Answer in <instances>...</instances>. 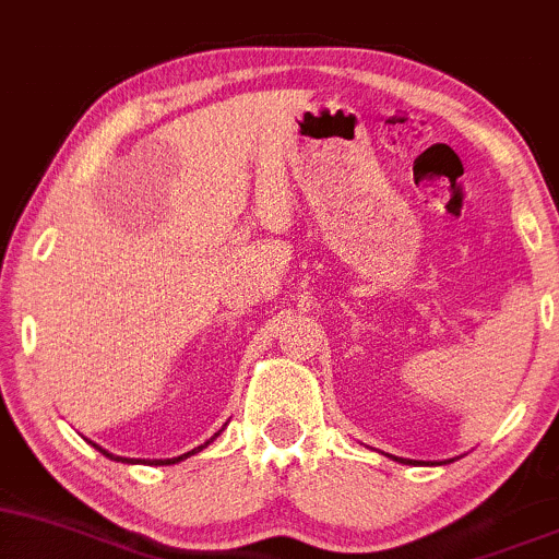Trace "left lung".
<instances>
[{"label": "left lung", "mask_w": 559, "mask_h": 559, "mask_svg": "<svg viewBox=\"0 0 559 559\" xmlns=\"http://www.w3.org/2000/svg\"><path fill=\"white\" fill-rule=\"evenodd\" d=\"M400 463H408V461H400Z\"/></svg>", "instance_id": "1"}]
</instances>
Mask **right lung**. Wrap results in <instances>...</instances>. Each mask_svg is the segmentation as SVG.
Wrapping results in <instances>:
<instances>
[{
	"instance_id": "add662e5",
	"label": "right lung",
	"mask_w": 559,
	"mask_h": 559,
	"mask_svg": "<svg viewBox=\"0 0 559 559\" xmlns=\"http://www.w3.org/2000/svg\"><path fill=\"white\" fill-rule=\"evenodd\" d=\"M214 437H219V431H216ZM214 437L209 439V442H214ZM209 442H206V444H209ZM91 444H94V442H91ZM206 444H201V448L190 450V452H186V455H180V457H167V461H151V465H173V463H180V461H186V457L195 455V452H201L203 448H206ZM94 448H96L98 452H102V455H107L109 461H117V463H133V461H130V457H117V455H111V452H107V450H104V448H98V444H94Z\"/></svg>"
}]
</instances>
